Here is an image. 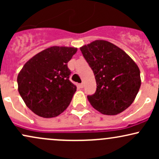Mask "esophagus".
<instances>
[{
    "label": "esophagus",
    "instance_id": "1",
    "mask_svg": "<svg viewBox=\"0 0 159 159\" xmlns=\"http://www.w3.org/2000/svg\"><path fill=\"white\" fill-rule=\"evenodd\" d=\"M84 84H83V83H81V84H78V87H79L80 88H83V87H84Z\"/></svg>",
    "mask_w": 159,
    "mask_h": 159
}]
</instances>
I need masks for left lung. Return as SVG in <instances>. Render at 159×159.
<instances>
[{"label": "left lung", "instance_id": "8db88e82", "mask_svg": "<svg viewBox=\"0 0 159 159\" xmlns=\"http://www.w3.org/2000/svg\"><path fill=\"white\" fill-rule=\"evenodd\" d=\"M80 49L96 81V93L87 96L90 105L105 115L123 112L134 102L141 84L138 65L123 50L105 40H95Z\"/></svg>", "mask_w": 159, "mask_h": 159}]
</instances>
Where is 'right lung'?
I'll list each match as a JSON object with an SVG mask.
<instances>
[{
    "mask_svg": "<svg viewBox=\"0 0 159 159\" xmlns=\"http://www.w3.org/2000/svg\"><path fill=\"white\" fill-rule=\"evenodd\" d=\"M76 52L74 47L52 46L24 65L18 75V90L34 114L55 117L69 106L77 87L69 81L67 63Z\"/></svg>",
    "mask_w": 159,
    "mask_h": 159,
    "instance_id": "obj_1",
    "label": "right lung"
}]
</instances>
